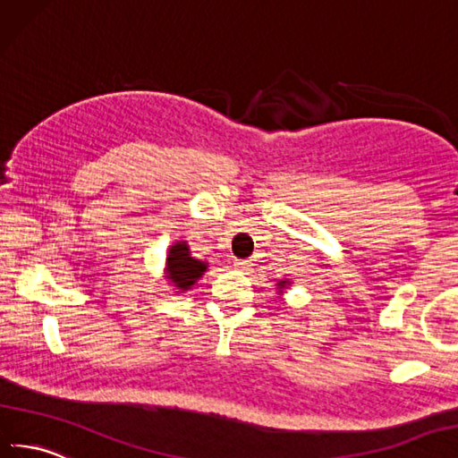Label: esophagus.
Here are the masks:
<instances>
[{
  "instance_id": "34e87169",
  "label": "esophagus",
  "mask_w": 458,
  "mask_h": 458,
  "mask_svg": "<svg viewBox=\"0 0 458 458\" xmlns=\"http://www.w3.org/2000/svg\"><path fill=\"white\" fill-rule=\"evenodd\" d=\"M233 268H236V270H242V272H250L251 270V263H250V260H243V259H236V260H233Z\"/></svg>"
}]
</instances>
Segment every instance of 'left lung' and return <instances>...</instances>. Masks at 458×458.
Returning <instances> with one entry per match:
<instances>
[{
    "label": "left lung",
    "instance_id": "left-lung-1",
    "mask_svg": "<svg viewBox=\"0 0 458 458\" xmlns=\"http://www.w3.org/2000/svg\"><path fill=\"white\" fill-rule=\"evenodd\" d=\"M285 284H287V282H285V280H280V282H278V285H280V287H284V285H285Z\"/></svg>",
    "mask_w": 458,
    "mask_h": 458
}]
</instances>
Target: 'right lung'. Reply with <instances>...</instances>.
Listing matches in <instances>:
<instances>
[{
    "instance_id": "right-lung-1",
    "label": "right lung",
    "mask_w": 458,
    "mask_h": 458,
    "mask_svg": "<svg viewBox=\"0 0 458 458\" xmlns=\"http://www.w3.org/2000/svg\"><path fill=\"white\" fill-rule=\"evenodd\" d=\"M168 276L176 284L178 290L186 292L195 284V280L201 278V274L207 270L203 260L190 257V250L184 242L174 243L168 251Z\"/></svg>"
}]
</instances>
